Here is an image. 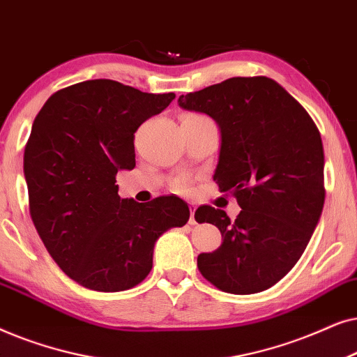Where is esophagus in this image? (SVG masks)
Returning <instances> with one entry per match:
<instances>
[{
    "label": "esophagus",
    "instance_id": "obj_1",
    "mask_svg": "<svg viewBox=\"0 0 357 357\" xmlns=\"http://www.w3.org/2000/svg\"><path fill=\"white\" fill-rule=\"evenodd\" d=\"M194 213H196V207L191 206V218H189V223H191V225H197L196 217H194Z\"/></svg>",
    "mask_w": 357,
    "mask_h": 357
}]
</instances>
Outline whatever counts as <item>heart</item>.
<instances>
[{
	"instance_id": "1",
	"label": "heart",
	"mask_w": 357,
	"mask_h": 357,
	"mask_svg": "<svg viewBox=\"0 0 357 357\" xmlns=\"http://www.w3.org/2000/svg\"><path fill=\"white\" fill-rule=\"evenodd\" d=\"M186 117H204V116H201V114H189V116H186ZM174 189H176V191H188V189H189V179L188 178L178 179V181L174 183Z\"/></svg>"
}]
</instances>
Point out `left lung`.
<instances>
[{
	"instance_id": "obj_1",
	"label": "left lung",
	"mask_w": 357,
	"mask_h": 357,
	"mask_svg": "<svg viewBox=\"0 0 357 357\" xmlns=\"http://www.w3.org/2000/svg\"><path fill=\"white\" fill-rule=\"evenodd\" d=\"M178 102L218 123L213 181L241 207L235 220L212 206L197 208L196 220L215 225L223 238L215 251L197 256V268L223 292L266 291L301 259L320 220L326 191L318 127L266 76L225 79Z\"/></svg>"
}]
</instances>
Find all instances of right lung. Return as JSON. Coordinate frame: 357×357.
<instances>
[{"label":"right lung","mask_w":357,"mask_h":357,"mask_svg":"<svg viewBox=\"0 0 357 357\" xmlns=\"http://www.w3.org/2000/svg\"><path fill=\"white\" fill-rule=\"evenodd\" d=\"M174 98L88 79L59 89L36 116L24 150L29 212L47 251L79 286L135 287L153 266L155 241L189 220L179 197L139 204L119 197L116 184L119 169L135 166L137 129Z\"/></svg>","instance_id":"obj_1"}]
</instances>
